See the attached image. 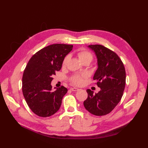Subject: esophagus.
<instances>
[{
  "mask_svg": "<svg viewBox=\"0 0 148 148\" xmlns=\"http://www.w3.org/2000/svg\"><path fill=\"white\" fill-rule=\"evenodd\" d=\"M71 90L73 91V92H77V91L79 90V89L77 88H71Z\"/></svg>",
  "mask_w": 148,
  "mask_h": 148,
  "instance_id": "34e87169",
  "label": "esophagus"
}]
</instances>
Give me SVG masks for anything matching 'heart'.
Listing matches in <instances>:
<instances>
[{
    "instance_id": "heart-1",
    "label": "heart",
    "mask_w": 148,
    "mask_h": 148,
    "mask_svg": "<svg viewBox=\"0 0 148 148\" xmlns=\"http://www.w3.org/2000/svg\"><path fill=\"white\" fill-rule=\"evenodd\" d=\"M77 55L78 56V58H79V59L80 60V61L82 63L86 61H89L90 62H91L92 61L93 58L92 53L85 49H81L79 50H78L77 52ZM69 55L65 56V58H64V60H63V62H62L63 66L66 65L69 60ZM84 77V76L83 75L74 74L70 77L69 80H70L72 84H75V85H77V86H79V85H81V84L83 83Z\"/></svg>"
}]
</instances>
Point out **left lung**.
<instances>
[{
	"label": "left lung",
	"mask_w": 148,
	"mask_h": 148,
	"mask_svg": "<svg viewBox=\"0 0 148 148\" xmlns=\"http://www.w3.org/2000/svg\"><path fill=\"white\" fill-rule=\"evenodd\" d=\"M88 47L97 55L98 69L93 80L100 90L94 95L93 91L88 89V97L83 104L91 114L104 116L111 112L121 99L126 83L125 69L121 58L112 50L100 45Z\"/></svg>",
	"instance_id": "1"
}]
</instances>
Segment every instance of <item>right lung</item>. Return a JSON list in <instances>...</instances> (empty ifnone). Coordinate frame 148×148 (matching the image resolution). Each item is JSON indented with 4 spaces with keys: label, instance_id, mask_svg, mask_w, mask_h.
I'll return each instance as SVG.
<instances>
[{
    "label": "right lung",
    "instance_id": "1",
    "mask_svg": "<svg viewBox=\"0 0 148 148\" xmlns=\"http://www.w3.org/2000/svg\"><path fill=\"white\" fill-rule=\"evenodd\" d=\"M73 45L53 44L40 49L29 60L22 77V92L32 111L40 117L57 112L67 92L64 86L52 90L53 76L62 68L63 60Z\"/></svg>",
    "mask_w": 148,
    "mask_h": 148
}]
</instances>
